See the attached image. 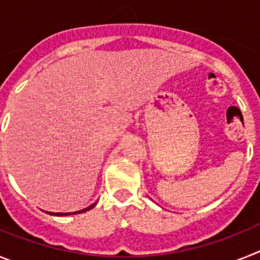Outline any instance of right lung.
<instances>
[{"mask_svg": "<svg viewBox=\"0 0 260 260\" xmlns=\"http://www.w3.org/2000/svg\"><path fill=\"white\" fill-rule=\"evenodd\" d=\"M94 205L95 204H91L90 205V207H87V208H85V209H82V211H78V212H73V213H49V214H55V216H69V214H77V213H82V212H86V211H89V209H91L92 207H94Z\"/></svg>", "mask_w": 260, "mask_h": 260, "instance_id": "right-lung-1", "label": "right lung"}]
</instances>
